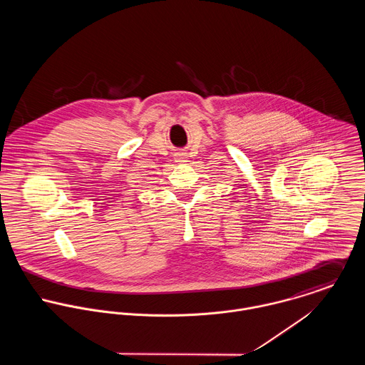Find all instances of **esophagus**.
<instances>
[{
  "label": "esophagus",
  "instance_id": "esophagus-1",
  "mask_svg": "<svg viewBox=\"0 0 365 365\" xmlns=\"http://www.w3.org/2000/svg\"><path fill=\"white\" fill-rule=\"evenodd\" d=\"M174 160H175V163H187V160H188V156H187V153H182V152H178V153H175V157H174Z\"/></svg>",
  "mask_w": 365,
  "mask_h": 365
}]
</instances>
